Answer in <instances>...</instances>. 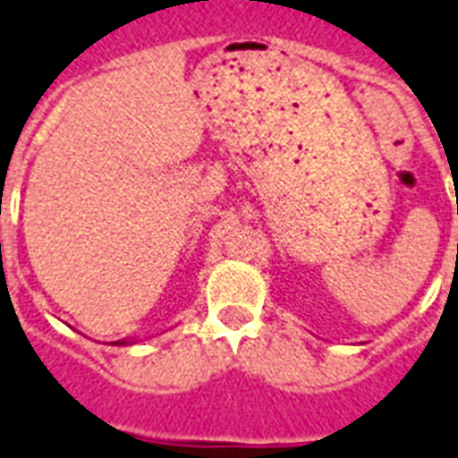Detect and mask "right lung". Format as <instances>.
I'll use <instances>...</instances> for the list:
<instances>
[{
  "mask_svg": "<svg viewBox=\"0 0 458 458\" xmlns=\"http://www.w3.org/2000/svg\"><path fill=\"white\" fill-rule=\"evenodd\" d=\"M131 342H133V339H122V342H114V344L116 346H123V344H131Z\"/></svg>",
  "mask_w": 458,
  "mask_h": 458,
  "instance_id": "obj_1",
  "label": "right lung"
}]
</instances>
